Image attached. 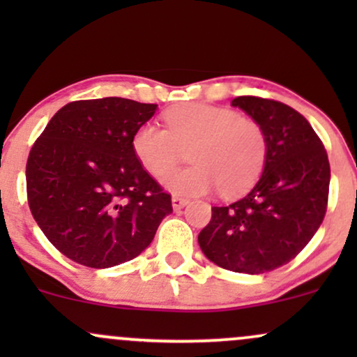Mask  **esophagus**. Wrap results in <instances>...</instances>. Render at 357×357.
Returning <instances> with one entry per match:
<instances>
[{
  "label": "esophagus",
  "mask_w": 357,
  "mask_h": 357,
  "mask_svg": "<svg viewBox=\"0 0 357 357\" xmlns=\"http://www.w3.org/2000/svg\"><path fill=\"white\" fill-rule=\"evenodd\" d=\"M188 203H190V199L184 198V196L173 195V208H174V210H181V208L186 206Z\"/></svg>",
  "instance_id": "esophagus-1"
}]
</instances>
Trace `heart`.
<instances>
[{
	"label": "heart",
	"mask_w": 357,
	"mask_h": 357,
	"mask_svg": "<svg viewBox=\"0 0 357 357\" xmlns=\"http://www.w3.org/2000/svg\"><path fill=\"white\" fill-rule=\"evenodd\" d=\"M167 129L147 122L132 136L141 166L162 178L190 152L195 165L166 176L179 195H203L218 188L231 198L245 192L264 171L268 141L264 127L236 110L208 104L174 105L165 114Z\"/></svg>",
	"instance_id": "obj_1"
}]
</instances>
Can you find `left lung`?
<instances>
[{
  "mask_svg": "<svg viewBox=\"0 0 357 357\" xmlns=\"http://www.w3.org/2000/svg\"><path fill=\"white\" fill-rule=\"evenodd\" d=\"M231 105L264 127L267 162L248 195L211 208L198 243L218 267L255 275L289 264L312 240L327 211L331 166L322 141L296 109L255 96L236 97Z\"/></svg>",
  "mask_w": 357,
  "mask_h": 357,
  "instance_id": "left-lung-1",
  "label": "left lung"
}]
</instances>
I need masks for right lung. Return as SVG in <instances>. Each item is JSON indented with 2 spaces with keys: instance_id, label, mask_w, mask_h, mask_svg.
<instances>
[{
  "instance_id": "obj_1",
  "label": "right lung",
  "mask_w": 357,
  "mask_h": 357,
  "mask_svg": "<svg viewBox=\"0 0 357 357\" xmlns=\"http://www.w3.org/2000/svg\"><path fill=\"white\" fill-rule=\"evenodd\" d=\"M155 107L122 97L70 102L31 147L30 211L53 247L77 264L109 268L132 260L173 211L171 195L132 149L134 132Z\"/></svg>"
}]
</instances>
